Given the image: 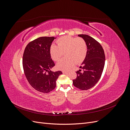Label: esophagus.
Returning a JSON list of instances; mask_svg holds the SVG:
<instances>
[{
  "label": "esophagus",
  "instance_id": "esophagus-1",
  "mask_svg": "<svg viewBox=\"0 0 130 130\" xmlns=\"http://www.w3.org/2000/svg\"><path fill=\"white\" fill-rule=\"evenodd\" d=\"M62 73H63V74H68V72H65V71H63Z\"/></svg>",
  "mask_w": 130,
  "mask_h": 130
}]
</instances>
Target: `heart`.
Masks as SVG:
<instances>
[{"instance_id":"obj_1","label":"heart","mask_w":130,"mask_h":130,"mask_svg":"<svg viewBox=\"0 0 130 130\" xmlns=\"http://www.w3.org/2000/svg\"><path fill=\"white\" fill-rule=\"evenodd\" d=\"M57 45L53 44L50 54L53 60L57 62L65 54V58L57 64V68L67 71L76 64H79L85 59L87 53V43L83 38L66 36L58 38Z\"/></svg>"}]
</instances>
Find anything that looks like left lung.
<instances>
[{
    "mask_svg": "<svg viewBox=\"0 0 130 130\" xmlns=\"http://www.w3.org/2000/svg\"><path fill=\"white\" fill-rule=\"evenodd\" d=\"M87 43V53L80 69L76 72L77 76L73 80L75 87L87 90L93 87L100 78L103 73L105 55L104 50L100 43L87 35H78Z\"/></svg>",
    "mask_w": 130,
    "mask_h": 130,
    "instance_id": "1",
    "label": "left lung"
}]
</instances>
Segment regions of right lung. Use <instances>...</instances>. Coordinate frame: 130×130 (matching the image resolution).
I'll list each match as a JSON object with an SVG mask.
<instances>
[{
	"label": "right lung",
	"instance_id": "obj_1",
	"mask_svg": "<svg viewBox=\"0 0 130 130\" xmlns=\"http://www.w3.org/2000/svg\"><path fill=\"white\" fill-rule=\"evenodd\" d=\"M54 37H41L29 43L23 56V67L26 79L36 90L44 93L56 87V80L61 71L49 70L55 66L51 58L50 48Z\"/></svg>",
	"mask_w": 130,
	"mask_h": 130
}]
</instances>
